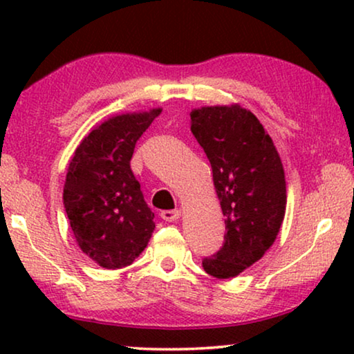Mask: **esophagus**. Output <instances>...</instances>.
Here are the masks:
<instances>
[{
    "label": "esophagus",
    "mask_w": 354,
    "mask_h": 354,
    "mask_svg": "<svg viewBox=\"0 0 354 354\" xmlns=\"http://www.w3.org/2000/svg\"><path fill=\"white\" fill-rule=\"evenodd\" d=\"M161 217H162L164 221H167V222H174V221H177L178 217H180V211H178V209L161 211Z\"/></svg>",
    "instance_id": "34e87169"
}]
</instances>
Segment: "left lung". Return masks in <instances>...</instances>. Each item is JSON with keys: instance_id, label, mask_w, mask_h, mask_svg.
Segmentation results:
<instances>
[{"instance_id": "left-lung-1", "label": "left lung", "mask_w": 354, "mask_h": 354, "mask_svg": "<svg viewBox=\"0 0 354 354\" xmlns=\"http://www.w3.org/2000/svg\"><path fill=\"white\" fill-rule=\"evenodd\" d=\"M190 118L225 217L224 245L203 259V268L216 279L235 277L277 239L287 206L283 166L272 138L248 109L207 106Z\"/></svg>"}]
</instances>
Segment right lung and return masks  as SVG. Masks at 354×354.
I'll return each mask as SVG.
<instances>
[{
    "instance_id": "right-lung-1",
    "label": "right lung",
    "mask_w": 354,
    "mask_h": 354,
    "mask_svg": "<svg viewBox=\"0 0 354 354\" xmlns=\"http://www.w3.org/2000/svg\"><path fill=\"white\" fill-rule=\"evenodd\" d=\"M161 111L114 115L91 130L71 159L64 207L80 250L101 268L132 264L151 239L154 212L130 159L138 138Z\"/></svg>"
}]
</instances>
